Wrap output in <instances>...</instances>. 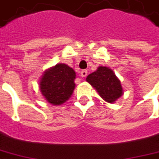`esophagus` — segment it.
Masks as SVG:
<instances>
[{
  "label": "esophagus",
  "mask_w": 159,
  "mask_h": 159,
  "mask_svg": "<svg viewBox=\"0 0 159 159\" xmlns=\"http://www.w3.org/2000/svg\"><path fill=\"white\" fill-rule=\"evenodd\" d=\"M87 70H82L81 72H80V76H81V77H87Z\"/></svg>",
  "instance_id": "obj_1"
}]
</instances>
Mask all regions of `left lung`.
I'll use <instances>...</instances> for the list:
<instances>
[{"mask_svg": "<svg viewBox=\"0 0 159 159\" xmlns=\"http://www.w3.org/2000/svg\"><path fill=\"white\" fill-rule=\"evenodd\" d=\"M87 81L95 88L100 96L107 102L112 103L122 96L121 82L108 67H98L95 72L87 76Z\"/></svg>", "mask_w": 159, "mask_h": 159, "instance_id": "obj_1", "label": "left lung"}]
</instances>
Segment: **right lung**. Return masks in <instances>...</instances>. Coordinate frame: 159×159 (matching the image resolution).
<instances>
[{"instance_id":"obj_1","label":"right lung","mask_w":159,"mask_h":159,"mask_svg":"<svg viewBox=\"0 0 159 159\" xmlns=\"http://www.w3.org/2000/svg\"><path fill=\"white\" fill-rule=\"evenodd\" d=\"M74 70L65 64H57L43 73L40 80L43 96L52 105H60L71 97L75 88Z\"/></svg>"}]
</instances>
